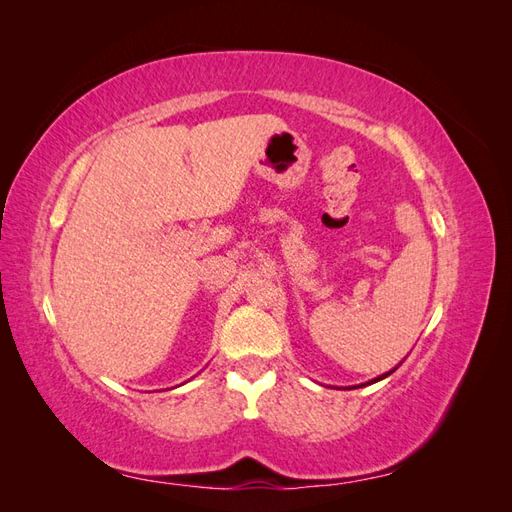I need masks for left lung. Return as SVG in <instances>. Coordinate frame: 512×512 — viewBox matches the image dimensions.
<instances>
[{"label": "left lung", "mask_w": 512, "mask_h": 512, "mask_svg": "<svg viewBox=\"0 0 512 512\" xmlns=\"http://www.w3.org/2000/svg\"><path fill=\"white\" fill-rule=\"evenodd\" d=\"M395 369H397V367H395ZM395 369H391V371H386V374H382V376H378V378H374V380H369V382H365V384H359V386H367V384H374V382H378V380H384L386 376H391ZM354 389H356V386H354Z\"/></svg>", "instance_id": "left-lung-1"}]
</instances>
